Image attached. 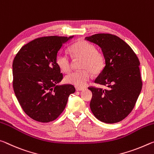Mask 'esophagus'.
I'll use <instances>...</instances> for the list:
<instances>
[{"instance_id": "esophagus-1", "label": "esophagus", "mask_w": 154, "mask_h": 154, "mask_svg": "<svg viewBox=\"0 0 154 154\" xmlns=\"http://www.w3.org/2000/svg\"><path fill=\"white\" fill-rule=\"evenodd\" d=\"M85 89L84 87H76L75 88V90L77 91H83Z\"/></svg>"}]
</instances>
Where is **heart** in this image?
Segmentation results:
<instances>
[{"mask_svg":"<svg viewBox=\"0 0 154 154\" xmlns=\"http://www.w3.org/2000/svg\"><path fill=\"white\" fill-rule=\"evenodd\" d=\"M69 52L74 59H81L80 68L82 70L72 72L65 78V82L78 87L86 85L93 74H98L104 67L105 59L102 53L97 51L94 45L85 40L79 42L70 47ZM57 64L60 69L65 73L71 70V60L67 55L60 54L57 57Z\"/></svg>","mask_w":154,"mask_h":154,"instance_id":"obj_1","label":"heart"}]
</instances>
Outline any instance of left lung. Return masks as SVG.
Masks as SVG:
<instances>
[{"label":"left lung","mask_w":154,"mask_h":154,"mask_svg":"<svg viewBox=\"0 0 154 154\" xmlns=\"http://www.w3.org/2000/svg\"><path fill=\"white\" fill-rule=\"evenodd\" d=\"M85 39L102 50L105 66L95 83L108 87L89 88L93 94L91 110L102 122H121L134 108L142 89L139 60L129 45L116 35L95 34Z\"/></svg>","instance_id":"obj_1"}]
</instances>
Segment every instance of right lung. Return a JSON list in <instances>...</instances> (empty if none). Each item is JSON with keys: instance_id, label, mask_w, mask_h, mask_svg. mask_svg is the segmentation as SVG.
Masks as SVG:
<instances>
[{"instance_id": "1", "label": "right lung", "mask_w": 154, "mask_h": 154, "mask_svg": "<svg viewBox=\"0 0 154 154\" xmlns=\"http://www.w3.org/2000/svg\"><path fill=\"white\" fill-rule=\"evenodd\" d=\"M74 37L35 39L22 46L14 58V93L25 113L37 122L56 119L75 92L72 85H59L63 74L57 64L58 52Z\"/></svg>"}]
</instances>
